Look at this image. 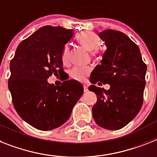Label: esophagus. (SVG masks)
<instances>
[{"instance_id": "obj_1", "label": "esophagus", "mask_w": 157, "mask_h": 157, "mask_svg": "<svg viewBox=\"0 0 157 157\" xmlns=\"http://www.w3.org/2000/svg\"><path fill=\"white\" fill-rule=\"evenodd\" d=\"M84 91H85V93H87V92L89 91V89H88V86H87V85H84Z\"/></svg>"}]
</instances>
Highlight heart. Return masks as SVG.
<instances>
[{
  "label": "heart",
  "instance_id": "obj_1",
  "mask_svg": "<svg viewBox=\"0 0 157 157\" xmlns=\"http://www.w3.org/2000/svg\"><path fill=\"white\" fill-rule=\"evenodd\" d=\"M79 43L91 51L93 56H96L98 52V48L101 45V40L97 34L93 32H84L77 37ZM61 60L64 64H67L69 60V47L64 46L61 54ZM92 68L90 67H75L70 71V76L76 81H85L90 75Z\"/></svg>",
  "mask_w": 157,
  "mask_h": 157
}]
</instances>
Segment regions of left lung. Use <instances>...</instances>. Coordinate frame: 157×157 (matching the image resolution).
Here are the masks:
<instances>
[{
  "mask_svg": "<svg viewBox=\"0 0 157 157\" xmlns=\"http://www.w3.org/2000/svg\"><path fill=\"white\" fill-rule=\"evenodd\" d=\"M99 36L107 49L101 64L92 72L89 89L97 96L93 116L99 126L118 130L137 115L143 105L147 65L142 60L139 47L125 34L113 29L104 30ZM109 83L105 90L94 84Z\"/></svg>",
  "mask_w": 157,
  "mask_h": 157,
  "instance_id": "1",
  "label": "left lung"
}]
</instances>
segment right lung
<instances>
[{
    "label": "right lung",
    "mask_w": 157,
    "mask_h": 157,
    "mask_svg": "<svg viewBox=\"0 0 157 157\" xmlns=\"http://www.w3.org/2000/svg\"><path fill=\"white\" fill-rule=\"evenodd\" d=\"M74 35L60 26L40 28L18 45L10 62L9 89L18 115L42 131L60 127L68 121L84 88L75 80L61 85L48 84L54 74L62 76L61 54Z\"/></svg>",
    "instance_id": "right-lung-1"
}]
</instances>
